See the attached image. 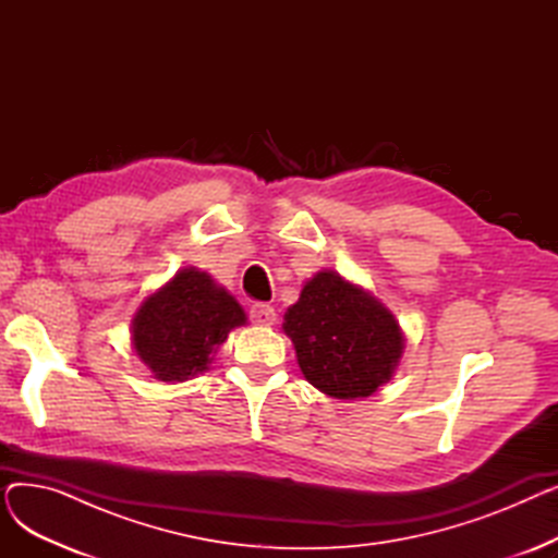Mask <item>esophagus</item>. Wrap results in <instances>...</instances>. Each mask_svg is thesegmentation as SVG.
<instances>
[{"mask_svg": "<svg viewBox=\"0 0 558 558\" xmlns=\"http://www.w3.org/2000/svg\"><path fill=\"white\" fill-rule=\"evenodd\" d=\"M251 320L257 326H274L276 324V310L271 305H264V303H255L251 305Z\"/></svg>", "mask_w": 558, "mask_h": 558, "instance_id": "esophagus-1", "label": "esophagus"}]
</instances>
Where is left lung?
<instances>
[{
    "instance_id": "8db88e82",
    "label": "left lung",
    "mask_w": 558,
    "mask_h": 558,
    "mask_svg": "<svg viewBox=\"0 0 558 558\" xmlns=\"http://www.w3.org/2000/svg\"><path fill=\"white\" fill-rule=\"evenodd\" d=\"M282 328L310 385L341 400L373 396L391 377L404 348L393 314L330 271L303 287Z\"/></svg>"
}]
</instances>
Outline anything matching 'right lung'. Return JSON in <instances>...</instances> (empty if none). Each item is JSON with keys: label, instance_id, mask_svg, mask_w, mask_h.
<instances>
[{"label": "right lung", "instance_id": "obj_1", "mask_svg": "<svg viewBox=\"0 0 558 558\" xmlns=\"http://www.w3.org/2000/svg\"><path fill=\"white\" fill-rule=\"evenodd\" d=\"M244 324V310L226 289L208 274L183 269L142 303L133 318V345L158 379L183 383L208 368L215 348Z\"/></svg>", "mask_w": 558, "mask_h": 558}]
</instances>
